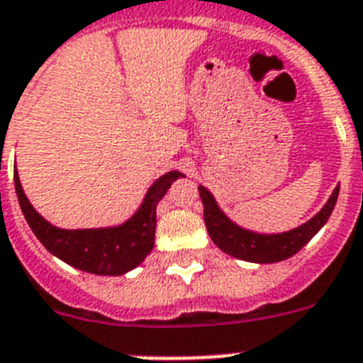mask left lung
Here are the masks:
<instances>
[{
    "mask_svg": "<svg viewBox=\"0 0 363 363\" xmlns=\"http://www.w3.org/2000/svg\"><path fill=\"white\" fill-rule=\"evenodd\" d=\"M200 198L203 203V218H206L207 233L213 242L228 255L235 259H242L247 262H259V264H270V262L284 261L296 255L305 244H308L325 224L329 216L333 215V209L336 206L337 194H340V185L333 191L330 198L327 200L321 211L312 216L308 222L301 224L299 228H294L284 233H257L250 231L240 225H237L231 218L224 215L216 203L215 196L207 191L203 185L198 187Z\"/></svg>",
    "mask_w": 363,
    "mask_h": 363,
    "instance_id": "8db88e82",
    "label": "left lung"
}]
</instances>
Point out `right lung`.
Segmentation results:
<instances>
[{"instance_id": "add662e5", "label": "right lung", "mask_w": 363, "mask_h": 363, "mask_svg": "<svg viewBox=\"0 0 363 363\" xmlns=\"http://www.w3.org/2000/svg\"><path fill=\"white\" fill-rule=\"evenodd\" d=\"M178 178H184L178 170L163 174L148 189L143 203L132 218L113 228L95 229H62L49 224L27 200L18 172H14V187L27 224L49 253L88 274L123 275L141 264L152 252L156 206Z\"/></svg>"}]
</instances>
